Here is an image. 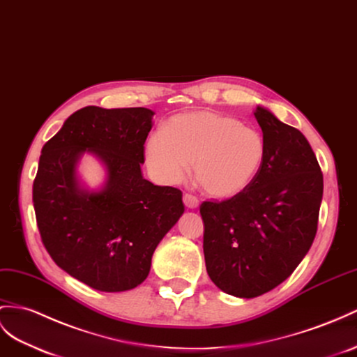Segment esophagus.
Segmentation results:
<instances>
[{"label":"esophagus","instance_id":"1","mask_svg":"<svg viewBox=\"0 0 357 357\" xmlns=\"http://www.w3.org/2000/svg\"><path fill=\"white\" fill-rule=\"evenodd\" d=\"M184 205L188 208V209H196L199 206V200L197 197H195L193 195H185L184 196Z\"/></svg>","mask_w":357,"mask_h":357}]
</instances>
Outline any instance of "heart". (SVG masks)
<instances>
[{
	"label": "heart",
	"instance_id": "obj_1",
	"mask_svg": "<svg viewBox=\"0 0 357 357\" xmlns=\"http://www.w3.org/2000/svg\"><path fill=\"white\" fill-rule=\"evenodd\" d=\"M266 153L259 131L236 117L205 109L173 116L164 131L152 132L144 144L146 166L158 182L178 184L193 162L196 181L215 199H231L248 190Z\"/></svg>",
	"mask_w": 357,
	"mask_h": 357
}]
</instances>
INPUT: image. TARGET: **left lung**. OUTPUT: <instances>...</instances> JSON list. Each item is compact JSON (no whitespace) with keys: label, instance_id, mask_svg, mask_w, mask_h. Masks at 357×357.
Returning <instances> with one entry per match:
<instances>
[{"label":"left lung","instance_id":"left-lung-1","mask_svg":"<svg viewBox=\"0 0 357 357\" xmlns=\"http://www.w3.org/2000/svg\"><path fill=\"white\" fill-rule=\"evenodd\" d=\"M266 162L253 184L223 202H204L209 278L226 294L253 298L291 276L314 243L323 173L306 137L258 105Z\"/></svg>","mask_w":357,"mask_h":357}]
</instances>
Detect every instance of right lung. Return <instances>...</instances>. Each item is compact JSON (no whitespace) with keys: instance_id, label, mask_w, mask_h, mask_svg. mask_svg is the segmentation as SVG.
I'll use <instances>...</instances> for the list:
<instances>
[{"instance_id":"add662e5","label":"right lung","mask_w":357,"mask_h":357,"mask_svg":"<svg viewBox=\"0 0 357 357\" xmlns=\"http://www.w3.org/2000/svg\"><path fill=\"white\" fill-rule=\"evenodd\" d=\"M153 114L143 107L89 105L69 116L42 148L33 204L43 245L61 270L98 291L140 285L162 236L184 214L181 190L143 178ZM84 153L106 167L98 190L77 176Z\"/></svg>"}]
</instances>
